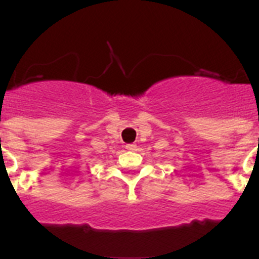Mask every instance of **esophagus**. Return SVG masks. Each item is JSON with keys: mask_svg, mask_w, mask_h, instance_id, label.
Returning <instances> with one entry per match:
<instances>
[{"mask_svg": "<svg viewBox=\"0 0 259 259\" xmlns=\"http://www.w3.org/2000/svg\"><path fill=\"white\" fill-rule=\"evenodd\" d=\"M125 148H127L128 150H135L136 149V144H127V145H125Z\"/></svg>", "mask_w": 259, "mask_h": 259, "instance_id": "obj_1", "label": "esophagus"}]
</instances>
